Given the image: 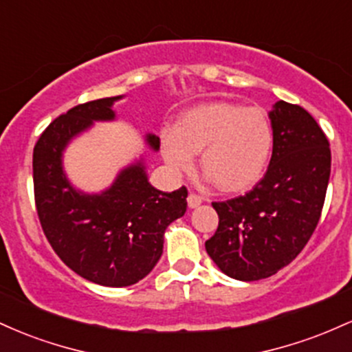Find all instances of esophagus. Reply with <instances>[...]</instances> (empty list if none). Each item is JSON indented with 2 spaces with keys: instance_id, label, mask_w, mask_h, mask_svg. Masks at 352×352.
Returning <instances> with one entry per match:
<instances>
[{
  "instance_id": "34e87169",
  "label": "esophagus",
  "mask_w": 352,
  "mask_h": 352,
  "mask_svg": "<svg viewBox=\"0 0 352 352\" xmlns=\"http://www.w3.org/2000/svg\"><path fill=\"white\" fill-rule=\"evenodd\" d=\"M187 201H188L190 208H195V207H199L201 201H204V199H201L200 195H197V193H190Z\"/></svg>"
}]
</instances>
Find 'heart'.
I'll use <instances>...</instances> for the list:
<instances>
[{"label":"heart","instance_id":"1","mask_svg":"<svg viewBox=\"0 0 352 352\" xmlns=\"http://www.w3.org/2000/svg\"><path fill=\"white\" fill-rule=\"evenodd\" d=\"M273 142V124L263 109L208 102L184 112L173 131L162 132L160 151L173 172H188L201 151L208 179L223 192H241L261 179Z\"/></svg>","mask_w":352,"mask_h":352}]
</instances>
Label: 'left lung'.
<instances>
[{"label":"left lung","instance_id":"left-lung-1","mask_svg":"<svg viewBox=\"0 0 352 352\" xmlns=\"http://www.w3.org/2000/svg\"><path fill=\"white\" fill-rule=\"evenodd\" d=\"M268 170L245 195L213 201L218 228L205 248L230 278L256 281L289 265L321 218L331 173L328 137L308 111L285 100L270 112Z\"/></svg>","mask_w":352,"mask_h":352}]
</instances>
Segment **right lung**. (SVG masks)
<instances>
[{
  "mask_svg": "<svg viewBox=\"0 0 352 352\" xmlns=\"http://www.w3.org/2000/svg\"><path fill=\"white\" fill-rule=\"evenodd\" d=\"M106 98L79 104L47 125L33 152L36 212L56 254L74 273L102 286H131L152 272L164 252L165 228L187 210V188L160 192L148 184L144 164L124 168L100 195L71 187L63 151L92 120H112ZM153 151L160 139L148 134Z\"/></svg>",
  "mask_w": 352,
  "mask_h": 352,
  "instance_id": "obj_1",
  "label": "right lung"
}]
</instances>
